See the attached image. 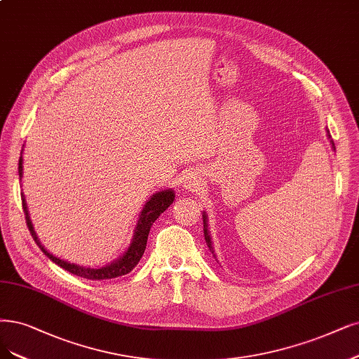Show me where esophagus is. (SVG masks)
I'll return each instance as SVG.
<instances>
[{"instance_id": "esophagus-1", "label": "esophagus", "mask_w": 359, "mask_h": 359, "mask_svg": "<svg viewBox=\"0 0 359 359\" xmlns=\"http://www.w3.org/2000/svg\"><path fill=\"white\" fill-rule=\"evenodd\" d=\"M191 184H194V183H191ZM188 187H189V184H188Z\"/></svg>"}]
</instances>
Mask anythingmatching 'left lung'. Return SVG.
Here are the masks:
<instances>
[{"mask_svg":"<svg viewBox=\"0 0 359 359\" xmlns=\"http://www.w3.org/2000/svg\"><path fill=\"white\" fill-rule=\"evenodd\" d=\"M330 136V135H328ZM331 137V136H330ZM331 142V144H333V148H334V142L333 140H330ZM336 149V148H334ZM203 219H204V236H205V243H207V245H208V248H210V251L211 253H213V256H215V251H213V247H211V240H210V235H208V231H207V216H205V213L203 215Z\"/></svg>","mask_w":359,"mask_h":359,"instance_id":"obj_1","label":"left lung"}]
</instances>
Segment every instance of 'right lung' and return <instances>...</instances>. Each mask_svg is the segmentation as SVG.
I'll list each match as a JSON object with an SVG mask.
<instances>
[{
  "label": "right lung",
  "instance_id": "add662e5",
  "mask_svg": "<svg viewBox=\"0 0 359 359\" xmlns=\"http://www.w3.org/2000/svg\"><path fill=\"white\" fill-rule=\"evenodd\" d=\"M22 156L19 159V177H22ZM175 201V192L172 191H161L155 195H152L151 200L144 204L143 210H142V215L137 223V228L135 231V238H133V243L130 245V248L127 250V253L119 257L118 260H115L114 263L108 264V266H103L99 269H93V268H84V266H78V264L74 263H68V262H63L57 257H55L53 255H50L47 250H44V247L39 244L38 238L34 232V228L31 224V220L28 217V208H26V203H25V196H22V205L23 210L26 213V226H28L32 238L35 240V243L39 245L44 251V255L55 262L56 264H59L60 268H63L65 271H68L76 276H81L86 278V280H93V281H100V280H111V278H116V276H123L128 272H131L135 269L136 264L139 263V260L142 259L143 253H144V248H146V243H148V236H149V231L151 226L154 224V222L159 217V215L164 213V211L170 207V204Z\"/></svg>",
  "mask_w": 359,
  "mask_h": 359
}]
</instances>
